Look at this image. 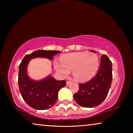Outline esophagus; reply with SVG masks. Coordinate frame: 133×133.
<instances>
[{
    "label": "esophagus",
    "mask_w": 133,
    "mask_h": 133,
    "mask_svg": "<svg viewBox=\"0 0 133 133\" xmlns=\"http://www.w3.org/2000/svg\"><path fill=\"white\" fill-rule=\"evenodd\" d=\"M70 83H71V82H69V81H67L66 84H67V85H69L70 84Z\"/></svg>",
    "instance_id": "obj_1"
}]
</instances>
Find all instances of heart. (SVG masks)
Instances as JSON below:
<instances>
[{
  "instance_id": "heart-1",
  "label": "heart",
  "mask_w": 133,
  "mask_h": 133,
  "mask_svg": "<svg viewBox=\"0 0 133 133\" xmlns=\"http://www.w3.org/2000/svg\"><path fill=\"white\" fill-rule=\"evenodd\" d=\"M60 64L55 63L56 70L62 77H66L72 71L74 78L84 82L93 77L99 66V58L93 52H75L60 57Z\"/></svg>"
}]
</instances>
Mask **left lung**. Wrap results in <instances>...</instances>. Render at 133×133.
Masks as SVG:
<instances>
[{"instance_id":"obj_1","label":"left lung","mask_w":133,"mask_h":133,"mask_svg":"<svg viewBox=\"0 0 133 133\" xmlns=\"http://www.w3.org/2000/svg\"><path fill=\"white\" fill-rule=\"evenodd\" d=\"M112 78V62L106 55H103L97 75L88 82L78 84L79 89L73 95L74 99L83 107L97 106L107 97Z\"/></svg>"}]
</instances>
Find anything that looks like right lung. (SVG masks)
<instances>
[{"instance_id": "right-lung-1", "label": "right lung", "mask_w": 133, "mask_h": 133, "mask_svg": "<svg viewBox=\"0 0 133 133\" xmlns=\"http://www.w3.org/2000/svg\"><path fill=\"white\" fill-rule=\"evenodd\" d=\"M56 50H38L25 56L19 65L18 85L22 98L33 109L39 110L48 109L55 104L58 98V92L66 86L65 80H56L49 76L44 80L35 81L28 77L26 67L31 58L46 57L51 60Z\"/></svg>"}]
</instances>
